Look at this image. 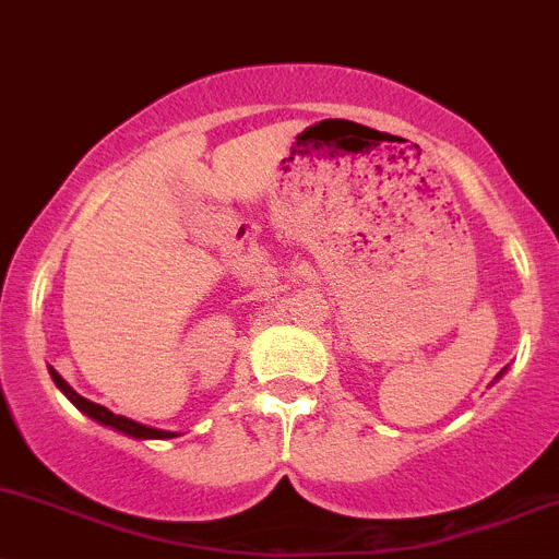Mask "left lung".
Segmentation results:
<instances>
[{
    "label": "left lung",
    "mask_w": 559,
    "mask_h": 559,
    "mask_svg": "<svg viewBox=\"0 0 559 559\" xmlns=\"http://www.w3.org/2000/svg\"><path fill=\"white\" fill-rule=\"evenodd\" d=\"M503 373H506V368H503V371H500V373H498V377H495V379H500V377H503Z\"/></svg>",
    "instance_id": "1"
}]
</instances>
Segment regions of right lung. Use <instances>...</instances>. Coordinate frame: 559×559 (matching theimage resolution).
Returning a JSON list of instances; mask_svg holds the SVG:
<instances>
[{
    "label": "right lung",
    "mask_w": 559,
    "mask_h": 559,
    "mask_svg": "<svg viewBox=\"0 0 559 559\" xmlns=\"http://www.w3.org/2000/svg\"><path fill=\"white\" fill-rule=\"evenodd\" d=\"M48 371H50V377H53L56 388H59L61 393H64L67 399L72 401V404L80 408V412L88 414L91 419H96V423L105 425V428H112V430H118V433L129 436V439H140V441H151V439H175V436H180V433H175V430L151 428V425H142V423H136V419L123 417V414H112V412H109L107 406L94 404V401H88V399H83V395H80V393H74V390L69 388L67 379H61V373L56 371V368H50V366H48Z\"/></svg>",
    "instance_id": "right-lung-1"
}]
</instances>
